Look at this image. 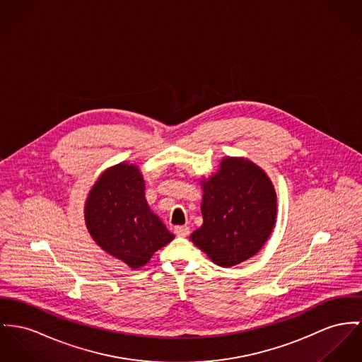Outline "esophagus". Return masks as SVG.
I'll return each mask as SVG.
<instances>
[{
	"label": "esophagus",
	"instance_id": "1",
	"mask_svg": "<svg viewBox=\"0 0 362 362\" xmlns=\"http://www.w3.org/2000/svg\"><path fill=\"white\" fill-rule=\"evenodd\" d=\"M174 233H175L177 236L185 238V236L189 235V226H187V225H184V226H175V228H174Z\"/></svg>",
	"mask_w": 362,
	"mask_h": 362
}]
</instances>
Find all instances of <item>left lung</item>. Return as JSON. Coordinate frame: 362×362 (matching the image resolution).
<instances>
[{"label": "left lung", "mask_w": 362, "mask_h": 362, "mask_svg": "<svg viewBox=\"0 0 362 362\" xmlns=\"http://www.w3.org/2000/svg\"><path fill=\"white\" fill-rule=\"evenodd\" d=\"M200 185L203 225L191 235L193 244L222 267L254 257L277 218V194L265 171L250 159L225 156Z\"/></svg>", "instance_id": "8db88e82"}]
</instances>
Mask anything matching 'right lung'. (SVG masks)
<instances>
[{
	"label": "right lung",
	"instance_id": "obj_1",
	"mask_svg": "<svg viewBox=\"0 0 362 362\" xmlns=\"http://www.w3.org/2000/svg\"><path fill=\"white\" fill-rule=\"evenodd\" d=\"M85 223L97 245L130 269L146 265L174 239L149 209L136 163L121 162L101 173L85 202Z\"/></svg>",
	"mask_w": 362,
	"mask_h": 362
}]
</instances>
